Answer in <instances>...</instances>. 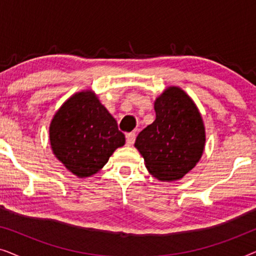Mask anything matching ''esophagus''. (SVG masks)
Returning a JSON list of instances; mask_svg holds the SVG:
<instances>
[{"label":"esophagus","mask_w":256,"mask_h":256,"mask_svg":"<svg viewBox=\"0 0 256 256\" xmlns=\"http://www.w3.org/2000/svg\"><path fill=\"white\" fill-rule=\"evenodd\" d=\"M135 132H129V134H127V136H126V141H127V146H132V144H134L135 142Z\"/></svg>","instance_id":"obj_1"}]
</instances>
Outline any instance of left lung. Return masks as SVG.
Segmentation results:
<instances>
[{"label": "left lung", "instance_id": "left-lung-1", "mask_svg": "<svg viewBox=\"0 0 256 256\" xmlns=\"http://www.w3.org/2000/svg\"><path fill=\"white\" fill-rule=\"evenodd\" d=\"M154 108L155 121L138 135L135 148L157 180H182L204 152L206 135L202 114L194 101L177 86L164 90Z\"/></svg>", "mask_w": 256, "mask_h": 256}]
</instances>
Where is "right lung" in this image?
<instances>
[{
	"label": "right lung",
	"mask_w": 256,
	"mask_h": 256,
	"mask_svg": "<svg viewBox=\"0 0 256 256\" xmlns=\"http://www.w3.org/2000/svg\"><path fill=\"white\" fill-rule=\"evenodd\" d=\"M48 135L52 152L79 178L99 172L126 143L116 120L93 90L70 96L52 118Z\"/></svg>",
	"instance_id": "right-lung-1"
}]
</instances>
